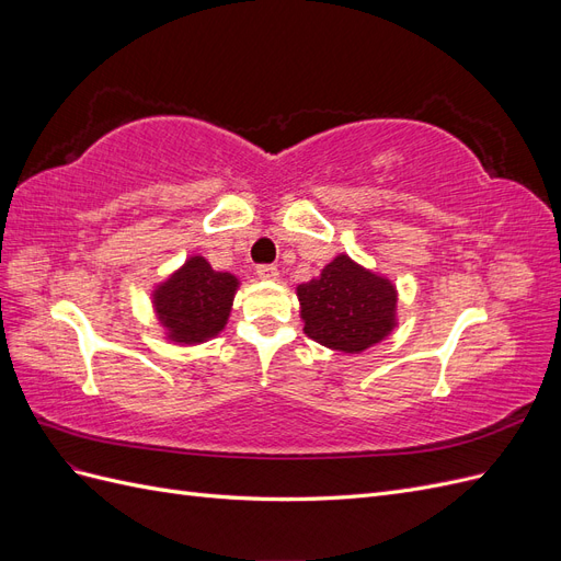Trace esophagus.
I'll return each instance as SVG.
<instances>
[{"label":"esophagus","instance_id":"1","mask_svg":"<svg viewBox=\"0 0 561 561\" xmlns=\"http://www.w3.org/2000/svg\"><path fill=\"white\" fill-rule=\"evenodd\" d=\"M257 278L266 280V283H274V280H278V268L271 266V264L257 266Z\"/></svg>","mask_w":561,"mask_h":561}]
</instances>
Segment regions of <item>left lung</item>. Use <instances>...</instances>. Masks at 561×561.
Listing matches in <instances>:
<instances>
[{
	"label": "left lung",
	"instance_id": "1",
	"mask_svg": "<svg viewBox=\"0 0 561 561\" xmlns=\"http://www.w3.org/2000/svg\"><path fill=\"white\" fill-rule=\"evenodd\" d=\"M304 334L339 353H363L398 328V287L388 276L339 252L295 287Z\"/></svg>",
	"mask_w": 561,
	"mask_h": 561
}]
</instances>
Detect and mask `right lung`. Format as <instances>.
Instances as JSON below:
<instances>
[{
	"mask_svg": "<svg viewBox=\"0 0 561 561\" xmlns=\"http://www.w3.org/2000/svg\"><path fill=\"white\" fill-rule=\"evenodd\" d=\"M241 280L215 271L203 254H190L182 266L151 287V309L163 339L175 346H198L227 328Z\"/></svg>",
	"mask_w": 561,
	"mask_h": 561,
	"instance_id": "1",
	"label": "right lung"
}]
</instances>
